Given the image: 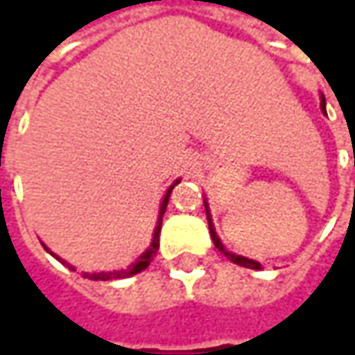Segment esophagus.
<instances>
[{
  "label": "esophagus",
  "instance_id": "obj_1",
  "mask_svg": "<svg viewBox=\"0 0 355 355\" xmlns=\"http://www.w3.org/2000/svg\"><path fill=\"white\" fill-rule=\"evenodd\" d=\"M196 166H198V164H191V170H196Z\"/></svg>",
  "mask_w": 355,
  "mask_h": 355
}]
</instances>
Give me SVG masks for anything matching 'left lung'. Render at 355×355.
<instances>
[{
  "label": "left lung",
  "mask_w": 355,
  "mask_h": 355,
  "mask_svg": "<svg viewBox=\"0 0 355 355\" xmlns=\"http://www.w3.org/2000/svg\"><path fill=\"white\" fill-rule=\"evenodd\" d=\"M320 108L322 112L326 114V101H324V96H320ZM203 205H205V213H207V223H209V233H211L213 243H215V247L219 249V251L225 254L227 259L231 261V263H235L239 266H245V268H254V270H259L261 268V263H257V261H252V259H247V257H241L237 252H231L227 251L225 245L221 243V239L217 235V231H215V225H213V219H211V209H209V203H207V198L203 199Z\"/></svg>",
  "instance_id": "obj_1"
}]
</instances>
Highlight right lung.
Segmentation results:
<instances>
[{
    "label": "right lung",
    "instance_id": "1",
    "mask_svg": "<svg viewBox=\"0 0 355 355\" xmlns=\"http://www.w3.org/2000/svg\"><path fill=\"white\" fill-rule=\"evenodd\" d=\"M182 180H175L173 184L168 187V191H166V196H164V199H162V203H159V215H157V223H156V229H154V237H152V243H150V247L146 249V251L132 263L130 266H126V268H118V270H101V272H83V277L85 279H90V280H120V279H128V277H134V275H138V272H142L144 268H148V265L154 261V257H156L157 249H159V231H162V217H164V213H166V207H168V201H170V196H171V189L175 187V185L180 184ZM45 247V245H43ZM45 251L49 252V254H53L57 261H61L62 265H67L71 270H75V266L69 265L67 261H62L61 257H57L55 252H51L45 247Z\"/></svg>",
    "mask_w": 355,
    "mask_h": 355
}]
</instances>
